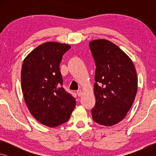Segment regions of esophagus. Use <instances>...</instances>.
<instances>
[{
    "label": "esophagus",
    "mask_w": 156,
    "mask_h": 156,
    "mask_svg": "<svg viewBox=\"0 0 156 156\" xmlns=\"http://www.w3.org/2000/svg\"><path fill=\"white\" fill-rule=\"evenodd\" d=\"M76 94H77L78 96L80 97V96H81V95H82V91L80 90H80H78L77 91H76Z\"/></svg>",
    "instance_id": "esophagus-1"
}]
</instances>
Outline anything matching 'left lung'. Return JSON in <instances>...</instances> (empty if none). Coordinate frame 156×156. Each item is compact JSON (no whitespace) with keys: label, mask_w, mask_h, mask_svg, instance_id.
I'll return each instance as SVG.
<instances>
[{"label":"left lung","mask_w":156,"mask_h":156,"mask_svg":"<svg viewBox=\"0 0 156 156\" xmlns=\"http://www.w3.org/2000/svg\"><path fill=\"white\" fill-rule=\"evenodd\" d=\"M96 69L92 118L98 124L112 126L124 119L138 90L136 69L122 50L105 39L89 43Z\"/></svg>","instance_id":"1"}]
</instances>
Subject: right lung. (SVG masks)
<instances>
[{"label": "right lung", "instance_id": "add662e5", "mask_svg": "<svg viewBox=\"0 0 156 156\" xmlns=\"http://www.w3.org/2000/svg\"><path fill=\"white\" fill-rule=\"evenodd\" d=\"M71 48L67 44L49 42L27 55L21 70V85L26 105L35 119L55 127L69 119L76 99L62 87L60 71L62 56Z\"/></svg>", "mask_w": 156, "mask_h": 156}]
</instances>
